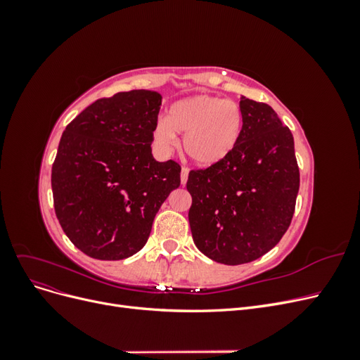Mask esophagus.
<instances>
[{"mask_svg":"<svg viewBox=\"0 0 360 360\" xmlns=\"http://www.w3.org/2000/svg\"><path fill=\"white\" fill-rule=\"evenodd\" d=\"M188 176H189V168L183 167V168H181V172H180V180H181V184H186V181H188Z\"/></svg>","mask_w":360,"mask_h":360,"instance_id":"34e87169","label":"esophagus"}]
</instances>
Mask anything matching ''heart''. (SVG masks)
<instances>
[{
	"instance_id": "heart-1",
	"label": "heart",
	"mask_w": 360,
	"mask_h": 360,
	"mask_svg": "<svg viewBox=\"0 0 360 360\" xmlns=\"http://www.w3.org/2000/svg\"><path fill=\"white\" fill-rule=\"evenodd\" d=\"M243 111L234 101L219 96L198 94L172 103L167 118L155 126V143L165 151L177 147L183 134V148L198 165L210 167L231 153L242 136Z\"/></svg>"
}]
</instances>
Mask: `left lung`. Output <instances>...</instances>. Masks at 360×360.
I'll return each instance as SVG.
<instances>
[{
	"mask_svg": "<svg viewBox=\"0 0 360 360\" xmlns=\"http://www.w3.org/2000/svg\"><path fill=\"white\" fill-rule=\"evenodd\" d=\"M243 130L224 160L191 169L193 242L216 263L263 257L288 230L300 184L294 139L267 103L242 97Z\"/></svg>",
	"mask_w": 360,
	"mask_h": 360,
	"instance_id": "obj_1",
	"label": "left lung"
}]
</instances>
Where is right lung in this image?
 Here are the masks:
<instances>
[{"label":"right lung","instance_id":"add662e5","mask_svg":"<svg viewBox=\"0 0 360 360\" xmlns=\"http://www.w3.org/2000/svg\"><path fill=\"white\" fill-rule=\"evenodd\" d=\"M160 105L156 91L117 93L85 108L63 132L51 174L53 209L85 255L115 261L136 254L180 186L179 163L151 155Z\"/></svg>","mask_w":360,"mask_h":360}]
</instances>
